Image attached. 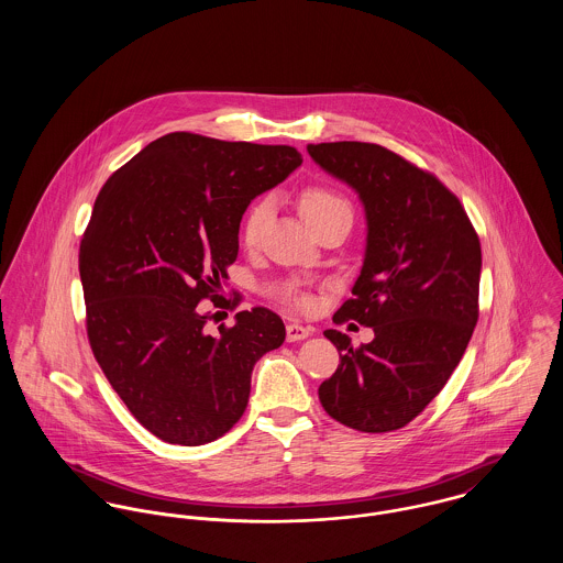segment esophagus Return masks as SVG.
Listing matches in <instances>:
<instances>
[{"label":"esophagus","mask_w":563,"mask_h":563,"mask_svg":"<svg viewBox=\"0 0 563 563\" xmlns=\"http://www.w3.org/2000/svg\"><path fill=\"white\" fill-rule=\"evenodd\" d=\"M314 329L312 327H306V324H299V322H290L286 327V338L288 342H297V340H306L308 335H312Z\"/></svg>","instance_id":"obj_1"}]
</instances>
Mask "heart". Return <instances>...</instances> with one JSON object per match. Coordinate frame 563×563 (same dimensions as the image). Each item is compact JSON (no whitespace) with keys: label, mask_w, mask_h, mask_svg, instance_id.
Listing matches in <instances>:
<instances>
[{"label":"heart","mask_w":563,"mask_h":563,"mask_svg":"<svg viewBox=\"0 0 563 563\" xmlns=\"http://www.w3.org/2000/svg\"><path fill=\"white\" fill-rule=\"evenodd\" d=\"M299 206H301V212H303L306 221L314 228V232L322 228L327 221H331L340 214H353L351 206L344 197H340L338 192H333L329 188H322V186L306 188L299 197ZM271 217H273V201L271 199H260L249 208V212L244 214V221H242V242L249 249L260 244V239H262Z\"/></svg>","instance_id":"obj_1"}]
</instances>
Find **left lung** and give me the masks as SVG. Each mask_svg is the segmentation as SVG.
<instances>
[{
    "instance_id": "obj_1",
    "label": "left lung",
    "mask_w": 563,
    "mask_h": 563,
    "mask_svg": "<svg viewBox=\"0 0 563 563\" xmlns=\"http://www.w3.org/2000/svg\"><path fill=\"white\" fill-rule=\"evenodd\" d=\"M308 154L357 192L366 217L353 299L333 322L353 319L375 331L360 349L346 333L324 331L342 355L319 399L351 429L395 431L444 388L471 342L482 244L460 199L390 150L342 141L308 145Z\"/></svg>"
}]
</instances>
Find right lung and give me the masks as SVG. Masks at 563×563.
I'll return each instance as SVG.
<instances>
[{
    "label": "right lung",
    "mask_w": 563,
    "mask_h": 563,
    "mask_svg": "<svg viewBox=\"0 0 563 563\" xmlns=\"http://www.w3.org/2000/svg\"><path fill=\"white\" fill-rule=\"evenodd\" d=\"M301 162L288 145L173 132L97 195L80 244L90 349L132 416L164 442L225 435L244 413L255 362L286 338L266 308L210 333L201 299L217 303L246 206Z\"/></svg>",
    "instance_id": "1"
}]
</instances>
